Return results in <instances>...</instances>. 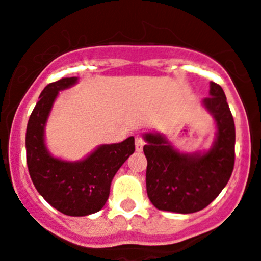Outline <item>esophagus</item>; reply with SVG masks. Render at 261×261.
Returning a JSON list of instances; mask_svg holds the SVG:
<instances>
[{"instance_id":"34e87169","label":"esophagus","mask_w":261,"mask_h":261,"mask_svg":"<svg viewBox=\"0 0 261 261\" xmlns=\"http://www.w3.org/2000/svg\"><path fill=\"white\" fill-rule=\"evenodd\" d=\"M145 142L144 139H143V136L140 135H136L135 136V148L138 152H140V150H143V147H144Z\"/></svg>"}]
</instances>
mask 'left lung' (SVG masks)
<instances>
[{"label": "left lung", "instance_id": "1", "mask_svg": "<svg viewBox=\"0 0 261 261\" xmlns=\"http://www.w3.org/2000/svg\"><path fill=\"white\" fill-rule=\"evenodd\" d=\"M204 108L215 118L216 139L204 153H180L161 134L147 133V193L154 207L177 214L203 210L229 181L234 167L236 127L220 85L211 82Z\"/></svg>", "mask_w": 261, "mask_h": 261}]
</instances>
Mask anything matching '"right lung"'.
<instances>
[{
  "label": "right lung",
  "instance_id": "add662e5",
  "mask_svg": "<svg viewBox=\"0 0 261 261\" xmlns=\"http://www.w3.org/2000/svg\"><path fill=\"white\" fill-rule=\"evenodd\" d=\"M77 77L48 84L29 117L25 134L27 165L38 193L64 215L86 216L103 208L111 182L119 167L135 152V139L97 147L77 162L55 158L45 145V125L62 90L77 84Z\"/></svg>",
  "mask_w": 261,
  "mask_h": 261
}]
</instances>
